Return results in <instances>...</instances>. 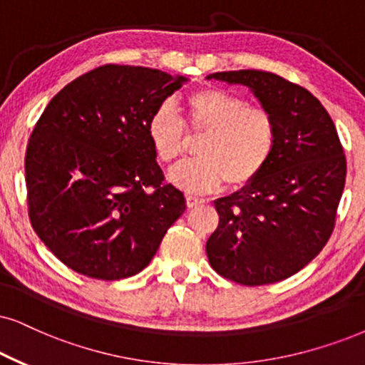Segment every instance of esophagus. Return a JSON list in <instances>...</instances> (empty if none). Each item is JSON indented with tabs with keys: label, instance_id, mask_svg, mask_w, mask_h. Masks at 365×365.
<instances>
[{
	"label": "esophagus",
	"instance_id": "34e87169",
	"mask_svg": "<svg viewBox=\"0 0 365 365\" xmlns=\"http://www.w3.org/2000/svg\"><path fill=\"white\" fill-rule=\"evenodd\" d=\"M185 200H187V207H188V209H193V207H197V205L202 204L200 198H197V197H193V195H187Z\"/></svg>",
	"mask_w": 365,
	"mask_h": 365
}]
</instances>
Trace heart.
I'll return each mask as SVG.
<instances>
[{"mask_svg":"<svg viewBox=\"0 0 365 365\" xmlns=\"http://www.w3.org/2000/svg\"><path fill=\"white\" fill-rule=\"evenodd\" d=\"M188 128L205 131L200 158L170 170L175 185L190 193L214 192L227 182L242 188L264 172L278 145V124L269 110L224 89H200L185 99ZM148 138L156 158L172 163L187 150L185 124L170 103L160 104L148 119Z\"/></svg>","mask_w":365,"mask_h":365,"instance_id":"b5f03b06","label":"heart"}]
</instances>
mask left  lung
I'll return each mask as SVG.
<instances>
[{"label": "left lung", "mask_w": 365, "mask_h": 365, "mask_svg": "<svg viewBox=\"0 0 365 365\" xmlns=\"http://www.w3.org/2000/svg\"><path fill=\"white\" fill-rule=\"evenodd\" d=\"M207 79L247 86L278 124L264 172L215 200L219 225L205 246L210 266L246 286L289 278L334 232L347 173L335 124L312 92L276 73L230 71Z\"/></svg>", "instance_id": "left-lung-1"}]
</instances>
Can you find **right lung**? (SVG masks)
<instances>
[{"label": "right lung", "instance_id": "add662e5", "mask_svg": "<svg viewBox=\"0 0 365 365\" xmlns=\"http://www.w3.org/2000/svg\"><path fill=\"white\" fill-rule=\"evenodd\" d=\"M188 79L108 66L77 77L47 104L25 156L29 215L63 264L114 281L150 264L185 212L156 163L148 119Z\"/></svg>", "mask_w": 365, "mask_h": 365}]
</instances>
